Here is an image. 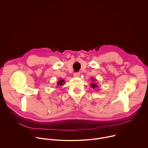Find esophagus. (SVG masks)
I'll use <instances>...</instances> for the list:
<instances>
[{
  "label": "esophagus",
  "instance_id": "obj_1",
  "mask_svg": "<svg viewBox=\"0 0 148 148\" xmlns=\"http://www.w3.org/2000/svg\"><path fill=\"white\" fill-rule=\"evenodd\" d=\"M73 75L74 77H78L80 75V74L79 73H74Z\"/></svg>",
  "mask_w": 148,
  "mask_h": 148
}]
</instances>
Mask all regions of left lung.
<instances>
[{"label": "left lung", "instance_id": "obj_1", "mask_svg": "<svg viewBox=\"0 0 148 148\" xmlns=\"http://www.w3.org/2000/svg\"><path fill=\"white\" fill-rule=\"evenodd\" d=\"M92 81H95V79H92ZM91 86V87L92 88H97V87H98V86H97V85L96 84H95V83H94V82H92V84H91V85H90Z\"/></svg>", "mask_w": 148, "mask_h": 148}]
</instances>
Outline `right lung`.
I'll list each match as a JSON object with an SVG mask.
<instances>
[{
    "mask_svg": "<svg viewBox=\"0 0 148 148\" xmlns=\"http://www.w3.org/2000/svg\"><path fill=\"white\" fill-rule=\"evenodd\" d=\"M64 83H65V81H64V79H61L60 81H59L57 82V85L58 86H62V85H64Z\"/></svg>",
    "mask_w": 148,
    "mask_h": 148,
    "instance_id": "add662e5",
    "label": "right lung"
}]
</instances>
